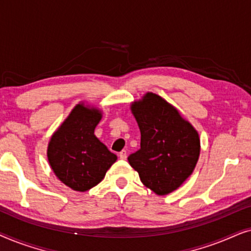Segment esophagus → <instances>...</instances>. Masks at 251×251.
<instances>
[{
  "label": "esophagus",
  "mask_w": 251,
  "mask_h": 251,
  "mask_svg": "<svg viewBox=\"0 0 251 251\" xmlns=\"http://www.w3.org/2000/svg\"><path fill=\"white\" fill-rule=\"evenodd\" d=\"M119 156H120V159L121 160H126V151H121V152H120V154H119Z\"/></svg>",
  "instance_id": "34e87169"
}]
</instances>
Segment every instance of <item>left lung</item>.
<instances>
[{
  "label": "left lung",
  "mask_w": 251,
  "mask_h": 251,
  "mask_svg": "<svg viewBox=\"0 0 251 251\" xmlns=\"http://www.w3.org/2000/svg\"><path fill=\"white\" fill-rule=\"evenodd\" d=\"M131 109L140 129V149L128 156L130 166L156 194L177 190L198 162V132L169 102L152 92Z\"/></svg>",
  "instance_id": "1"
}]
</instances>
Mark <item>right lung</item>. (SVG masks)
Segmentation results:
<instances>
[{
    "label": "right lung",
    "mask_w": 251,
    "mask_h": 251,
    "mask_svg": "<svg viewBox=\"0 0 251 251\" xmlns=\"http://www.w3.org/2000/svg\"><path fill=\"white\" fill-rule=\"evenodd\" d=\"M100 119L98 109L78 104L51 137L48 160L56 176L72 190L85 192L96 186L118 159L95 136Z\"/></svg>",
    "instance_id": "obj_1"
}]
</instances>
